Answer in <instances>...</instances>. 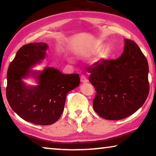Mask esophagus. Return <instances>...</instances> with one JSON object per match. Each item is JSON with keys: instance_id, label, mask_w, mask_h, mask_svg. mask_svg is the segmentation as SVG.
Wrapping results in <instances>:
<instances>
[{"instance_id": "1", "label": "esophagus", "mask_w": 156, "mask_h": 156, "mask_svg": "<svg viewBox=\"0 0 156 156\" xmlns=\"http://www.w3.org/2000/svg\"><path fill=\"white\" fill-rule=\"evenodd\" d=\"M80 78H81V83H87V82H88V80L87 79V78L84 75H82L80 76Z\"/></svg>"}]
</instances>
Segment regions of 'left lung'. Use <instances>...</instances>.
<instances>
[{"label":"left lung","mask_w":156,"mask_h":156,"mask_svg":"<svg viewBox=\"0 0 156 156\" xmlns=\"http://www.w3.org/2000/svg\"><path fill=\"white\" fill-rule=\"evenodd\" d=\"M87 71L97 92L94 109L104 119H124L144 103L149 91V65L135 42L125 39L120 58L98 61Z\"/></svg>","instance_id":"obj_1"}]
</instances>
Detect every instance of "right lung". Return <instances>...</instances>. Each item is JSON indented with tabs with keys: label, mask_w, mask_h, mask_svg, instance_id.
I'll return each instance as SVG.
<instances>
[{
	"label": "right lung",
	"mask_w": 156,
	"mask_h": 156,
	"mask_svg": "<svg viewBox=\"0 0 156 156\" xmlns=\"http://www.w3.org/2000/svg\"><path fill=\"white\" fill-rule=\"evenodd\" d=\"M48 44L34 43L23 46L7 71L6 96L10 107L22 119L39 125H49L59 119L69 91L78 87L77 73L63 74L57 69L45 67L33 70L47 56ZM31 77L37 83L30 86L24 81Z\"/></svg>",
	"instance_id": "right-lung-1"
}]
</instances>
